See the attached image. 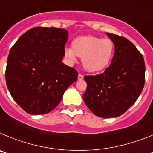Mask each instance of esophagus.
<instances>
[{"label": "esophagus", "mask_w": 153, "mask_h": 153, "mask_svg": "<svg viewBox=\"0 0 153 153\" xmlns=\"http://www.w3.org/2000/svg\"><path fill=\"white\" fill-rule=\"evenodd\" d=\"M83 79V74H79V75H78V79H79V80H80V79Z\"/></svg>", "instance_id": "obj_1"}]
</instances>
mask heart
I'll list each match as a JSON object with an SVG mask.
<instances>
[{"instance_id": "b5f03b06", "label": "heart", "mask_w": 153, "mask_h": 153, "mask_svg": "<svg viewBox=\"0 0 153 153\" xmlns=\"http://www.w3.org/2000/svg\"><path fill=\"white\" fill-rule=\"evenodd\" d=\"M114 51V43L111 39L83 36L76 38L72 47H66L65 54L72 61L76 56L82 57V64L87 71L97 72L109 65Z\"/></svg>"}]
</instances>
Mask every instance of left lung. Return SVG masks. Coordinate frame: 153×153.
I'll return each mask as SVG.
<instances>
[{"label": "left lung", "instance_id": "left-lung-1", "mask_svg": "<svg viewBox=\"0 0 153 153\" xmlns=\"http://www.w3.org/2000/svg\"><path fill=\"white\" fill-rule=\"evenodd\" d=\"M115 45L109 67L103 73L85 76L83 100L93 114L113 118L123 114L140 95L145 84V61L130 40L106 33Z\"/></svg>", "mask_w": 153, "mask_h": 153}]
</instances>
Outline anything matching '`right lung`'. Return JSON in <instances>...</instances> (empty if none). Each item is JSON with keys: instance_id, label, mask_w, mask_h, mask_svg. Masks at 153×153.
Returning <instances> with one entry per match:
<instances>
[{"instance_id": "obj_1", "label": "right lung", "mask_w": 153, "mask_h": 153, "mask_svg": "<svg viewBox=\"0 0 153 153\" xmlns=\"http://www.w3.org/2000/svg\"><path fill=\"white\" fill-rule=\"evenodd\" d=\"M67 39L64 29L36 27L21 35L10 48L5 71L7 86L27 113H50L77 80V70L61 62Z\"/></svg>"}]
</instances>
